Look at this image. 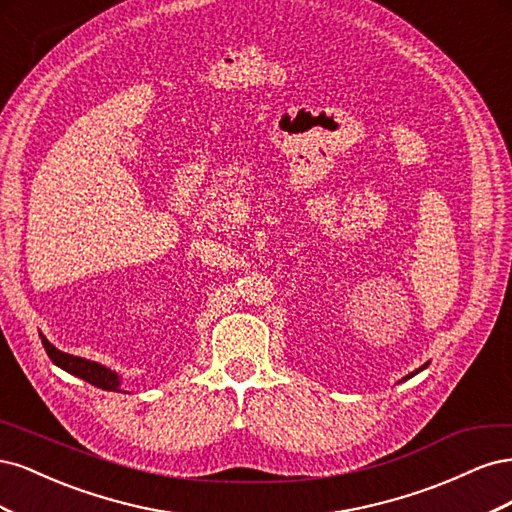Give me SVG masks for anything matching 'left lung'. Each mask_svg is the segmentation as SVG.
Returning <instances> with one entry per match:
<instances>
[{
  "instance_id": "8db88e82",
  "label": "left lung",
  "mask_w": 512,
  "mask_h": 512,
  "mask_svg": "<svg viewBox=\"0 0 512 512\" xmlns=\"http://www.w3.org/2000/svg\"><path fill=\"white\" fill-rule=\"evenodd\" d=\"M427 365H429V363H425V365H423V367H418V369H416V371H412V374H410V376H406V378H404V380H408V378H412V376H414V374H418V371H421V369H425V367H427Z\"/></svg>"
}]
</instances>
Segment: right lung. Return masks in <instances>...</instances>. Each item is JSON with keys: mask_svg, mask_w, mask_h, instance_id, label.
<instances>
[{"mask_svg": "<svg viewBox=\"0 0 512 512\" xmlns=\"http://www.w3.org/2000/svg\"><path fill=\"white\" fill-rule=\"evenodd\" d=\"M40 339H42V346H44L46 354H49V359L57 367L68 371V374H72V376H79V378L87 380L89 384L98 386V389L119 391L121 378L115 374V371H111V369L96 363V361H87V359H81V356H72V354L57 350L44 335H40Z\"/></svg>", "mask_w": 512, "mask_h": 512, "instance_id": "1", "label": "right lung"}]
</instances>
